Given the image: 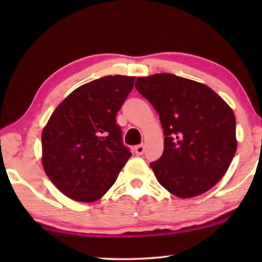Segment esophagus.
Here are the masks:
<instances>
[{"label": "esophagus", "mask_w": 262, "mask_h": 262, "mask_svg": "<svg viewBox=\"0 0 262 262\" xmlns=\"http://www.w3.org/2000/svg\"><path fill=\"white\" fill-rule=\"evenodd\" d=\"M134 150H135V152L137 154V155H143V152H144V145H143V144L136 145Z\"/></svg>", "instance_id": "obj_1"}]
</instances>
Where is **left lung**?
<instances>
[{
    "label": "left lung",
    "instance_id": "1",
    "mask_svg": "<svg viewBox=\"0 0 262 262\" xmlns=\"http://www.w3.org/2000/svg\"><path fill=\"white\" fill-rule=\"evenodd\" d=\"M135 87L159 113L162 156L150 163L171 194L192 198L212 188L234 159L236 119L212 89L173 74L138 77Z\"/></svg>",
    "mask_w": 262,
    "mask_h": 262
}]
</instances>
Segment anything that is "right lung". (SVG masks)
I'll return each instance as SVG.
<instances>
[{
	"label": "right lung",
	"instance_id": "1",
	"mask_svg": "<svg viewBox=\"0 0 262 262\" xmlns=\"http://www.w3.org/2000/svg\"><path fill=\"white\" fill-rule=\"evenodd\" d=\"M136 77L105 76L68 95L41 134L42 167L52 184L76 202H95L131 157L117 124Z\"/></svg>",
	"mask_w": 262,
	"mask_h": 262
}]
</instances>
